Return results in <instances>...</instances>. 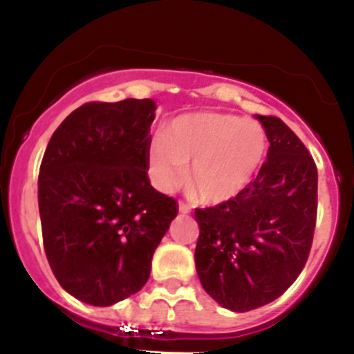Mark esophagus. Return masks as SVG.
I'll list each match as a JSON object with an SVG mask.
<instances>
[{"mask_svg":"<svg viewBox=\"0 0 354 354\" xmlns=\"http://www.w3.org/2000/svg\"><path fill=\"white\" fill-rule=\"evenodd\" d=\"M178 209H180L181 214H188V212H190V210H192V207L188 205V203L180 202V205H178Z\"/></svg>","mask_w":354,"mask_h":354,"instance_id":"obj_1","label":"esophagus"}]
</instances>
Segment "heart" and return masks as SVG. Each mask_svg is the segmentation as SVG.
<instances>
[{
    "mask_svg": "<svg viewBox=\"0 0 354 354\" xmlns=\"http://www.w3.org/2000/svg\"><path fill=\"white\" fill-rule=\"evenodd\" d=\"M266 154V133L255 121L223 113L183 114L149 145V174L156 188L173 192L187 181L192 162V192L216 205L252 183Z\"/></svg>",
    "mask_w": 354,
    "mask_h": 354,
    "instance_id": "heart-1",
    "label": "heart"
}]
</instances>
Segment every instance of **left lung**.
Listing matches in <instances>:
<instances>
[{"label":"left lung","instance_id":"left-lung-1","mask_svg":"<svg viewBox=\"0 0 354 354\" xmlns=\"http://www.w3.org/2000/svg\"><path fill=\"white\" fill-rule=\"evenodd\" d=\"M269 151L238 197L195 209V266L203 289L224 308L248 312L279 298L308 260L317 223V166L295 131L257 114Z\"/></svg>","mask_w":354,"mask_h":354}]
</instances>
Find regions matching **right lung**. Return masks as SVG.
I'll return each instance as SVG.
<instances>
[{"label":"right lung","instance_id":"right-lung-1","mask_svg":"<svg viewBox=\"0 0 354 354\" xmlns=\"http://www.w3.org/2000/svg\"><path fill=\"white\" fill-rule=\"evenodd\" d=\"M151 99L87 102L56 128L39 169L42 241L65 291L109 306L144 288L178 202L149 180Z\"/></svg>","mask_w":354,"mask_h":354}]
</instances>
